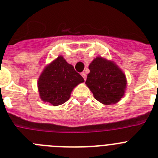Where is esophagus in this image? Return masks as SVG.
Returning <instances> with one entry per match:
<instances>
[{
	"instance_id": "34e87169",
	"label": "esophagus",
	"mask_w": 158,
	"mask_h": 158,
	"mask_svg": "<svg viewBox=\"0 0 158 158\" xmlns=\"http://www.w3.org/2000/svg\"><path fill=\"white\" fill-rule=\"evenodd\" d=\"M81 76L83 77V78L85 79V81L86 80V78H87V75H86V73L85 72H82L81 73Z\"/></svg>"
}]
</instances>
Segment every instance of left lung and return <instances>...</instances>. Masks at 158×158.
<instances>
[{
	"label": "left lung",
	"mask_w": 158,
	"mask_h": 158,
	"mask_svg": "<svg viewBox=\"0 0 158 158\" xmlns=\"http://www.w3.org/2000/svg\"><path fill=\"white\" fill-rule=\"evenodd\" d=\"M85 84L96 100L105 105L118 103L125 93L127 78L115 62L97 57L89 66Z\"/></svg>",
	"instance_id": "obj_1"
}]
</instances>
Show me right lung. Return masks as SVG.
<instances>
[{
  "label": "right lung",
  "mask_w": 158,
  "mask_h": 158,
  "mask_svg": "<svg viewBox=\"0 0 158 158\" xmlns=\"http://www.w3.org/2000/svg\"><path fill=\"white\" fill-rule=\"evenodd\" d=\"M84 78L73 66L58 56L45 67L38 80V89L41 100L53 106L64 104L70 97L71 92Z\"/></svg>",
  "instance_id": "add662e5"
}]
</instances>
